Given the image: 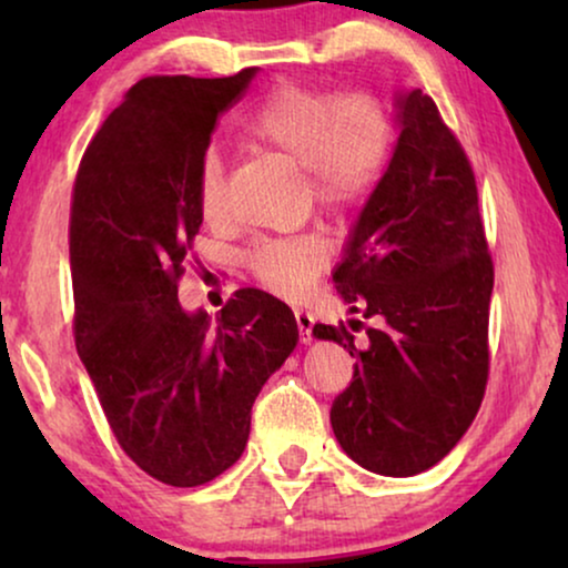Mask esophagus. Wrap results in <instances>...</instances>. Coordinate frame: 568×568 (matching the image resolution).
Listing matches in <instances>:
<instances>
[{
    "label": "esophagus",
    "mask_w": 568,
    "mask_h": 568,
    "mask_svg": "<svg viewBox=\"0 0 568 568\" xmlns=\"http://www.w3.org/2000/svg\"><path fill=\"white\" fill-rule=\"evenodd\" d=\"M294 321H297V328H300V341H302V344H310V341H313V325H315V317L310 315L307 310L294 307Z\"/></svg>",
    "instance_id": "esophagus-1"
}]
</instances>
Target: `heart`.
<instances>
[{"label":"heart","instance_id":"obj_1","mask_svg":"<svg viewBox=\"0 0 568 568\" xmlns=\"http://www.w3.org/2000/svg\"><path fill=\"white\" fill-rule=\"evenodd\" d=\"M247 142L274 150L305 170L310 199L325 212L359 206L390 162L395 123L390 108L372 92L336 95L331 90L282 84L245 121ZM196 206L209 224L227 216L224 168L216 152H206L199 168ZM328 261L323 240L271 237L247 253L253 276L282 297L305 294Z\"/></svg>","mask_w":568,"mask_h":568}]
</instances>
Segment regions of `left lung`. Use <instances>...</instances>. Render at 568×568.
Segmentation results:
<instances>
[{
	"label": "left lung",
	"mask_w": 568,
	"mask_h": 568,
	"mask_svg": "<svg viewBox=\"0 0 568 568\" xmlns=\"http://www.w3.org/2000/svg\"><path fill=\"white\" fill-rule=\"evenodd\" d=\"M398 123L390 165L333 271L348 310L383 325L362 348L359 321L317 323L313 336L356 356L331 408L338 445L362 468L406 478L437 465L484 400L494 263L476 175L437 103L403 92Z\"/></svg>",
	"instance_id": "8db88e82"
}]
</instances>
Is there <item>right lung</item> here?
<instances>
[{
    "instance_id": "1",
    "label": "right lung",
    "mask_w": 568,
    "mask_h": 568,
    "mask_svg": "<svg viewBox=\"0 0 568 568\" xmlns=\"http://www.w3.org/2000/svg\"><path fill=\"white\" fill-rule=\"evenodd\" d=\"M255 72L144 77L92 136L74 178L77 352L123 453L178 488L240 460L253 403L300 338L292 310L268 292L237 290L214 321L178 302L204 220L201 160Z\"/></svg>"
}]
</instances>
